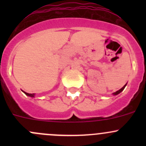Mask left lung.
<instances>
[{"label":"left lung","mask_w":146,"mask_h":146,"mask_svg":"<svg viewBox=\"0 0 146 146\" xmlns=\"http://www.w3.org/2000/svg\"><path fill=\"white\" fill-rule=\"evenodd\" d=\"M126 85H127V83H126V84H125V85H123V88H121L120 90H117V92H114V93H113V95H118V94L120 93V92H121L123 90V89H124V88H125V87L126 86Z\"/></svg>","instance_id":"8db88e82"}]
</instances>
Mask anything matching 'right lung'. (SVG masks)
I'll return each mask as SVG.
<instances>
[{"label":"right lung","mask_w":146,"mask_h":146,"mask_svg":"<svg viewBox=\"0 0 146 146\" xmlns=\"http://www.w3.org/2000/svg\"><path fill=\"white\" fill-rule=\"evenodd\" d=\"M23 91V92H24L25 94L26 95H27V96H29V97H31V98H35V94H29V93H27V92H25V91H23V90H22Z\"/></svg>","instance_id":"1"}]
</instances>
